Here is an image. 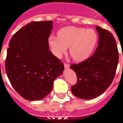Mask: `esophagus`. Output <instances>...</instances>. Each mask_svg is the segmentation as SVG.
<instances>
[{
  "label": "esophagus",
  "mask_w": 123,
  "mask_h": 123,
  "mask_svg": "<svg viewBox=\"0 0 123 123\" xmlns=\"http://www.w3.org/2000/svg\"><path fill=\"white\" fill-rule=\"evenodd\" d=\"M64 66H65V68H68L69 67V65L68 63H64Z\"/></svg>",
  "instance_id": "1"
}]
</instances>
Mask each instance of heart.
<instances>
[{
  "mask_svg": "<svg viewBox=\"0 0 123 123\" xmlns=\"http://www.w3.org/2000/svg\"><path fill=\"white\" fill-rule=\"evenodd\" d=\"M97 41L98 36L94 30L74 26L63 28L58 36H50L49 38V44L55 56L60 58L69 47V54L77 62L89 58Z\"/></svg>",
  "mask_w": 123,
  "mask_h": 123,
  "instance_id": "b5f03b06",
  "label": "heart"
}]
</instances>
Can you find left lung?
Here are the masks:
<instances>
[{"instance_id":"obj_1","label":"left lung","mask_w":123,"mask_h":123,"mask_svg":"<svg viewBox=\"0 0 123 123\" xmlns=\"http://www.w3.org/2000/svg\"><path fill=\"white\" fill-rule=\"evenodd\" d=\"M96 29L99 37L94 54L70 66L78 79L71 92L82 99H92L102 94L113 81L118 66L119 53L113 36L104 28L97 26Z\"/></svg>"}]
</instances>
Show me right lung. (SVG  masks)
Segmentation results:
<instances>
[{
    "mask_svg": "<svg viewBox=\"0 0 123 123\" xmlns=\"http://www.w3.org/2000/svg\"><path fill=\"white\" fill-rule=\"evenodd\" d=\"M52 21H32L9 42L5 71L14 89L25 99L40 100L53 89L64 65L49 50Z\"/></svg>",
    "mask_w": 123,
    "mask_h": 123,
    "instance_id": "add662e5",
    "label": "right lung"
}]
</instances>
